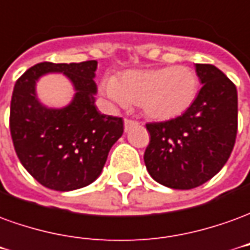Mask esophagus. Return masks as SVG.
<instances>
[{"label": "esophagus", "instance_id": "obj_1", "mask_svg": "<svg viewBox=\"0 0 250 250\" xmlns=\"http://www.w3.org/2000/svg\"><path fill=\"white\" fill-rule=\"evenodd\" d=\"M137 125H139V122L133 121V120H129V118H126L124 121V129H125V132H128V130H130L133 126H137Z\"/></svg>", "mask_w": 250, "mask_h": 250}]
</instances>
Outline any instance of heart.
Segmentation results:
<instances>
[{"instance_id": "1", "label": "heart", "mask_w": 250, "mask_h": 250, "mask_svg": "<svg viewBox=\"0 0 250 250\" xmlns=\"http://www.w3.org/2000/svg\"><path fill=\"white\" fill-rule=\"evenodd\" d=\"M106 97L120 106L140 105L155 121H168L185 114L196 100L199 79L187 65L130 70L120 78L106 77L102 82Z\"/></svg>"}]
</instances>
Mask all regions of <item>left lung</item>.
<instances>
[{
  "instance_id": "left-lung-1",
  "label": "left lung",
  "mask_w": 250,
  "mask_h": 250,
  "mask_svg": "<svg viewBox=\"0 0 250 250\" xmlns=\"http://www.w3.org/2000/svg\"><path fill=\"white\" fill-rule=\"evenodd\" d=\"M202 88L185 114L146 124L150 141L145 167L157 183L190 190L221 171L237 136L238 100L234 83L213 64H195Z\"/></svg>"
}]
</instances>
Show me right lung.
<instances>
[{
    "label": "right lung",
    "mask_w": 250,
    "mask_h": 250,
    "mask_svg": "<svg viewBox=\"0 0 250 250\" xmlns=\"http://www.w3.org/2000/svg\"><path fill=\"white\" fill-rule=\"evenodd\" d=\"M97 60L44 62L16 82L9 118L13 145L24 168L47 188L72 191L93 183L124 133L122 118L97 110ZM49 72H62L76 90L72 102L62 109L47 108L37 98L36 82Z\"/></svg>",
    "instance_id": "obj_1"
}]
</instances>
